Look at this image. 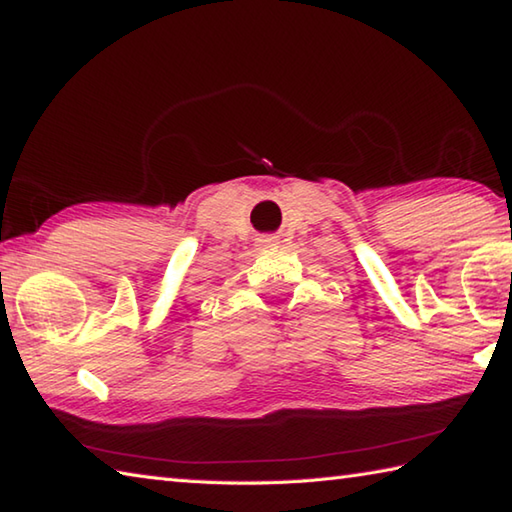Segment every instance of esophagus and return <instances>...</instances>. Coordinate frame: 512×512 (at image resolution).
<instances>
[{
    "label": "esophagus",
    "instance_id": "obj_1",
    "mask_svg": "<svg viewBox=\"0 0 512 512\" xmlns=\"http://www.w3.org/2000/svg\"><path fill=\"white\" fill-rule=\"evenodd\" d=\"M260 247H276L278 245V238L276 236H263L258 240Z\"/></svg>",
    "mask_w": 512,
    "mask_h": 512
}]
</instances>
